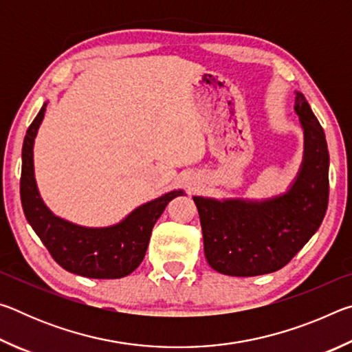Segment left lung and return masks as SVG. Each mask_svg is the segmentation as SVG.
Segmentation results:
<instances>
[{
	"instance_id": "1",
	"label": "left lung",
	"mask_w": 352,
	"mask_h": 352,
	"mask_svg": "<svg viewBox=\"0 0 352 352\" xmlns=\"http://www.w3.org/2000/svg\"><path fill=\"white\" fill-rule=\"evenodd\" d=\"M302 160L289 188L265 199L194 195L208 264L228 276H258L287 264L317 233L329 197V152L311 105L295 91Z\"/></svg>"
}]
</instances>
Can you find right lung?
I'll return each mask as SVG.
<instances>
[{
    "label": "right lung",
    "mask_w": 352,
    "mask_h": 352,
    "mask_svg": "<svg viewBox=\"0 0 352 352\" xmlns=\"http://www.w3.org/2000/svg\"><path fill=\"white\" fill-rule=\"evenodd\" d=\"M45 102L29 126L21 151V205L29 225L58 265L74 275L116 279L132 273L144 259L152 228L172 199L183 189L164 192L136 206L109 226H83L58 217L41 199L34 170V144L46 113Z\"/></svg>",
    "instance_id": "obj_1"
}]
</instances>
